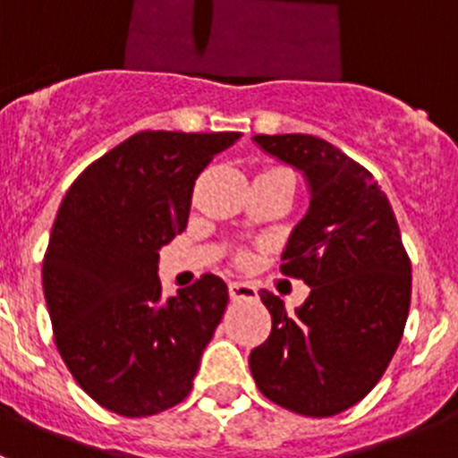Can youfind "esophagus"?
Masks as SVG:
<instances>
[{
    "label": "esophagus",
    "instance_id": "esophagus-1",
    "mask_svg": "<svg viewBox=\"0 0 458 458\" xmlns=\"http://www.w3.org/2000/svg\"><path fill=\"white\" fill-rule=\"evenodd\" d=\"M229 298L232 301H257V286L250 282H229Z\"/></svg>",
    "mask_w": 458,
    "mask_h": 458
}]
</instances>
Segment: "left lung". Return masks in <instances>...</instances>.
Here are the masks:
<instances>
[{
  "label": "left lung",
  "instance_id": "8db88e82",
  "mask_svg": "<svg viewBox=\"0 0 458 458\" xmlns=\"http://www.w3.org/2000/svg\"><path fill=\"white\" fill-rule=\"evenodd\" d=\"M254 141L310 185V208L291 232L282 273L311 291L295 314L261 291L273 330L250 353V369L277 406L330 418L386 374L411 307V259L386 192L362 165L314 135Z\"/></svg>",
  "mask_w": 458,
  "mask_h": 458
}]
</instances>
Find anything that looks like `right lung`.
<instances>
[{
  "instance_id": "1",
  "label": "right lung",
  "mask_w": 458,
  "mask_h": 458,
  "mask_svg": "<svg viewBox=\"0 0 458 458\" xmlns=\"http://www.w3.org/2000/svg\"><path fill=\"white\" fill-rule=\"evenodd\" d=\"M241 132L144 131L68 188L43 259L55 344L93 402L125 418L192 390L229 302L217 275L163 298L160 248L188 225L194 181Z\"/></svg>"
}]
</instances>
